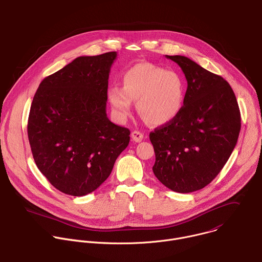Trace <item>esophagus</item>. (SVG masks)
<instances>
[{"label": "esophagus", "mask_w": 262, "mask_h": 262, "mask_svg": "<svg viewBox=\"0 0 262 262\" xmlns=\"http://www.w3.org/2000/svg\"><path fill=\"white\" fill-rule=\"evenodd\" d=\"M144 138V135L138 130H135L132 133V139L133 141H135L136 143H140Z\"/></svg>", "instance_id": "1"}]
</instances>
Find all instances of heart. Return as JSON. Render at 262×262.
<instances>
[{"mask_svg": "<svg viewBox=\"0 0 262 262\" xmlns=\"http://www.w3.org/2000/svg\"><path fill=\"white\" fill-rule=\"evenodd\" d=\"M187 94V81L176 70L144 62L127 69L122 76V88L112 85L107 98L114 116L125 120L137 102L140 115L152 125H165L181 113Z\"/></svg>", "mask_w": 262, "mask_h": 262, "instance_id": "b5f03b06", "label": "heart"}]
</instances>
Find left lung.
Here are the masks:
<instances>
[{
    "label": "left lung",
    "mask_w": 262,
    "mask_h": 262,
    "mask_svg": "<svg viewBox=\"0 0 262 262\" xmlns=\"http://www.w3.org/2000/svg\"><path fill=\"white\" fill-rule=\"evenodd\" d=\"M188 81L184 107L150 133L155 177L168 189L191 193L210 184L236 147L241 114L229 82L185 56H167Z\"/></svg>",
    "instance_id": "8db88e82"
}]
</instances>
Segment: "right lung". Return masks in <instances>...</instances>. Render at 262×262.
<instances>
[{"label":"right lung","instance_id":"add662e5","mask_svg":"<svg viewBox=\"0 0 262 262\" xmlns=\"http://www.w3.org/2000/svg\"><path fill=\"white\" fill-rule=\"evenodd\" d=\"M116 52L81 56L39 83L27 135L39 171L60 192L84 196L110 176L130 132L106 113L108 79Z\"/></svg>","mask_w":262,"mask_h":262}]
</instances>
